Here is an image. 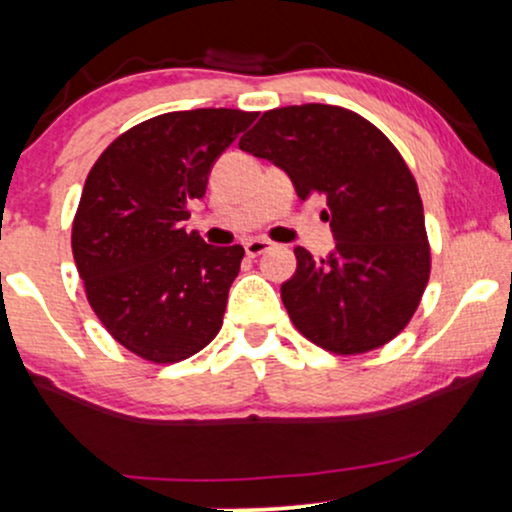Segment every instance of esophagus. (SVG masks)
<instances>
[{
    "mask_svg": "<svg viewBox=\"0 0 512 512\" xmlns=\"http://www.w3.org/2000/svg\"><path fill=\"white\" fill-rule=\"evenodd\" d=\"M269 248H272V243H269V240H264V238H252V240H248V243H245V252H248L250 257L262 255V252H267Z\"/></svg>",
    "mask_w": 512,
    "mask_h": 512,
    "instance_id": "34e87169",
    "label": "esophagus"
}]
</instances>
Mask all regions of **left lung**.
Masks as SVG:
<instances>
[{"label": "left lung", "mask_w": 512, "mask_h": 512, "mask_svg": "<svg viewBox=\"0 0 512 512\" xmlns=\"http://www.w3.org/2000/svg\"><path fill=\"white\" fill-rule=\"evenodd\" d=\"M240 149L289 175L296 195H322L337 240L315 262L296 248L281 301L298 332L332 354H363L395 339L419 308L431 274L424 204L390 139L339 105L267 110Z\"/></svg>", "instance_id": "obj_1"}]
</instances>
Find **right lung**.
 <instances>
[{"label": "right lung", "mask_w": 512, "mask_h": 512, "mask_svg": "<svg viewBox=\"0 0 512 512\" xmlns=\"http://www.w3.org/2000/svg\"><path fill=\"white\" fill-rule=\"evenodd\" d=\"M257 113L178 110L115 139L88 173L72 226L86 298L132 354L178 363L216 337L243 245L214 248L187 233V204Z\"/></svg>", "instance_id": "obj_1"}]
</instances>
